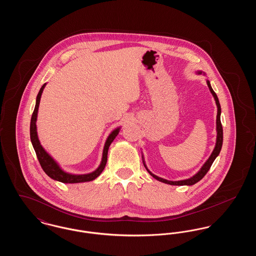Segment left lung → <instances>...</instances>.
Instances as JSON below:
<instances>
[{"mask_svg":"<svg viewBox=\"0 0 256 256\" xmlns=\"http://www.w3.org/2000/svg\"><path fill=\"white\" fill-rule=\"evenodd\" d=\"M196 74H206L204 72L202 71H196ZM207 86L212 94V96L215 100V102H216V106H217V119H216V132H217V136H216V144L214 146V150L213 152H211L210 156L208 158L206 161L204 162V164L202 166V168L200 170H198L196 172L195 174L189 178H186V180H176V182H172V180H165V178H159L158 176H156L154 174H152L150 170L148 169L146 167V162H145V158H144V156L142 154V160H143V164L146 168V170H148V172L156 180H158L161 182L166 183V184H170V185H188V186H191V185H194L195 183L198 182L206 174H207V172L210 169L212 163L214 162V160L216 159V158L219 156L220 152L222 150V124H220V106L219 98L217 97L216 93L214 92V90L212 89L211 84H210V82L206 80Z\"/></svg>","mask_w":256,"mask_h":256,"instance_id":"obj_1","label":"left lung"}]
</instances>
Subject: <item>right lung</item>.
I'll list each match as a JSON object with an SVG mask.
<instances>
[{
    "mask_svg": "<svg viewBox=\"0 0 256 256\" xmlns=\"http://www.w3.org/2000/svg\"><path fill=\"white\" fill-rule=\"evenodd\" d=\"M46 84H44L42 87L40 88L39 92H38L36 108L34 110L32 116L30 128V141H32V146L36 150L38 161H39L43 170L54 180H56V182L62 183H80L92 182L95 178H97L98 176L102 174V172L104 169V167L106 165V162H108V148H110L111 143L113 142V140L116 138V136L120 132L121 126H118L115 130H113L110 132V135L108 136V138L106 140V143H104V150H102V161H100V165H98V167L96 170H93L91 172H88V174H71V172H68L63 170L61 168L60 165L58 163V161L54 160V158L41 145V143L39 141V138H38V134H37V114H38V108H39L41 95L43 93V90H44Z\"/></svg>",
    "mask_w": 256,
    "mask_h": 256,
    "instance_id": "1",
    "label": "right lung"
}]
</instances>
